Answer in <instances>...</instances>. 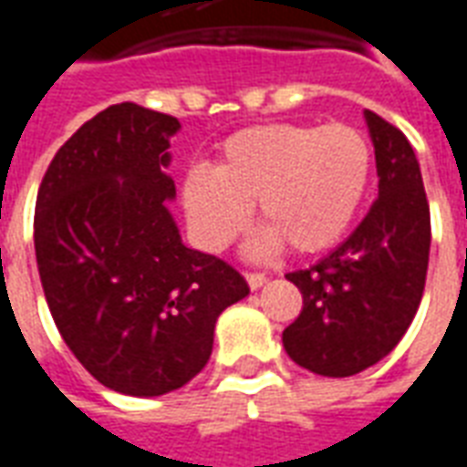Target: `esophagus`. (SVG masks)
<instances>
[{"label":"esophagus","instance_id":"esophagus-1","mask_svg":"<svg viewBox=\"0 0 467 467\" xmlns=\"http://www.w3.org/2000/svg\"><path fill=\"white\" fill-rule=\"evenodd\" d=\"M268 275L266 274H258V271H251V274H246V284L251 291H256V288H261V285L266 284Z\"/></svg>","mask_w":467,"mask_h":467}]
</instances>
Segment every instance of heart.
Returning a JSON list of instances; mask_svg holds the SVG:
<instances>
[{
  "label": "heart",
  "instance_id": "heart-1",
  "mask_svg": "<svg viewBox=\"0 0 467 467\" xmlns=\"http://www.w3.org/2000/svg\"><path fill=\"white\" fill-rule=\"evenodd\" d=\"M373 149L348 124H266L229 136L213 171L193 169L183 209L211 251L229 246L248 226L251 209L266 226L256 248L288 246L311 256L336 246L368 193Z\"/></svg>",
  "mask_w": 467,
  "mask_h": 467
}]
</instances>
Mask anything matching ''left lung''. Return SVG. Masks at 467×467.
I'll list each match as a JSON object with an SVG mask.
<instances>
[{
  "mask_svg": "<svg viewBox=\"0 0 467 467\" xmlns=\"http://www.w3.org/2000/svg\"><path fill=\"white\" fill-rule=\"evenodd\" d=\"M376 149L378 199L341 246L285 278L304 308L284 348L311 373L356 376L386 358L420 306L431 254L423 176L400 129L363 111Z\"/></svg>",
  "mask_w": 467,
  "mask_h": 467,
  "instance_id": "8db88e82",
  "label": "left lung"
}]
</instances>
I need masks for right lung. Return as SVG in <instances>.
Here are the masks:
<instances>
[{
  "instance_id": "obj_1",
  "label": "right lung",
  "mask_w": 467,
  "mask_h": 467,
  "mask_svg": "<svg viewBox=\"0 0 467 467\" xmlns=\"http://www.w3.org/2000/svg\"><path fill=\"white\" fill-rule=\"evenodd\" d=\"M179 119L114 104L44 173L34 248L44 296L84 368L124 396L186 386L209 363L221 311L248 296L226 261L183 246L169 139Z\"/></svg>"
}]
</instances>
